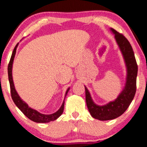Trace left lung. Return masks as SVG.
<instances>
[{"instance_id": "obj_1", "label": "left lung", "mask_w": 147, "mask_h": 147, "mask_svg": "<svg viewBox=\"0 0 147 147\" xmlns=\"http://www.w3.org/2000/svg\"><path fill=\"white\" fill-rule=\"evenodd\" d=\"M111 30L115 33L116 41L126 63L127 68V76L125 88L119 97L114 101L105 106H99L94 104L87 88L85 87L86 102L88 109L92 117L101 121H108L116 119L122 115L133 100L136 91V78L138 65L133 49L127 38L113 28Z\"/></svg>"}]
</instances>
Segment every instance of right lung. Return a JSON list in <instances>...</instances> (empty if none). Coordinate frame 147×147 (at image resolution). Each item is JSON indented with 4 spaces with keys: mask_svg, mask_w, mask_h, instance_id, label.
Returning a JSON list of instances; mask_svg holds the SVG:
<instances>
[{
    "mask_svg": "<svg viewBox=\"0 0 147 147\" xmlns=\"http://www.w3.org/2000/svg\"><path fill=\"white\" fill-rule=\"evenodd\" d=\"M18 47V44L16 45L15 48L13 49V51L12 55L11 57L9 63L8 65V77H9V84H10V90H11V98L13 101V102L15 103V104L17 106V107L19 108L20 110L22 112V113L26 116V117H28V119L30 120L34 121L36 123H49L50 121H53L56 119H58L60 116L62 115L63 112V110H64V101H63L62 106H61L60 109L58 110L57 112H56L55 113L52 114V115H43V114L39 113V112H37V110L32 109L28 107L24 101H22L20 97H19L18 94L16 92L14 87L13 82V78H12V65H13V61L14 57H15L16 52V48ZM69 90H67V93Z\"/></svg>",
    "mask_w": 147,
    "mask_h": 147,
    "instance_id": "right-lung-1",
    "label": "right lung"
}]
</instances>
